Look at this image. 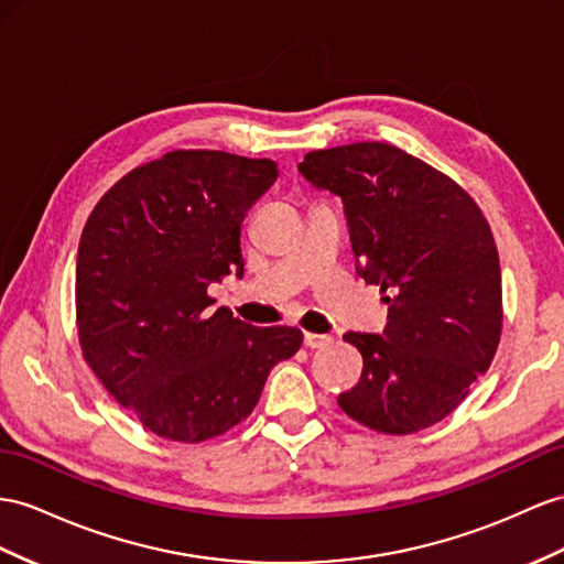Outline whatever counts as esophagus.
I'll return each mask as SVG.
<instances>
[{
	"label": "esophagus",
	"mask_w": 564,
	"mask_h": 564,
	"mask_svg": "<svg viewBox=\"0 0 564 564\" xmlns=\"http://www.w3.org/2000/svg\"><path fill=\"white\" fill-rule=\"evenodd\" d=\"M334 340L330 336H324V334H305V345L310 350H316V348H326V345Z\"/></svg>",
	"instance_id": "34e87169"
}]
</instances>
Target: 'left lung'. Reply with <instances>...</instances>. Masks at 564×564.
Segmentation results:
<instances>
[{"mask_svg": "<svg viewBox=\"0 0 564 564\" xmlns=\"http://www.w3.org/2000/svg\"><path fill=\"white\" fill-rule=\"evenodd\" d=\"M297 169L343 197L357 273L388 305L383 336H343L365 367L338 395L340 410L388 436L438 424L500 343V259L484 212L451 176L391 142L314 150Z\"/></svg>", "mask_w": 564, "mask_h": 564, "instance_id": "obj_1", "label": "left lung"}]
</instances>
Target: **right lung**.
<instances>
[{
    "label": "right lung",
    "instance_id": "right-lung-1",
    "mask_svg": "<svg viewBox=\"0 0 564 564\" xmlns=\"http://www.w3.org/2000/svg\"><path fill=\"white\" fill-rule=\"evenodd\" d=\"M279 176L271 159L173 150L128 171L85 221L76 264L83 359L159 438L202 443L245 422L302 330L212 312L242 276L240 224Z\"/></svg>",
    "mask_w": 564,
    "mask_h": 564
}]
</instances>
